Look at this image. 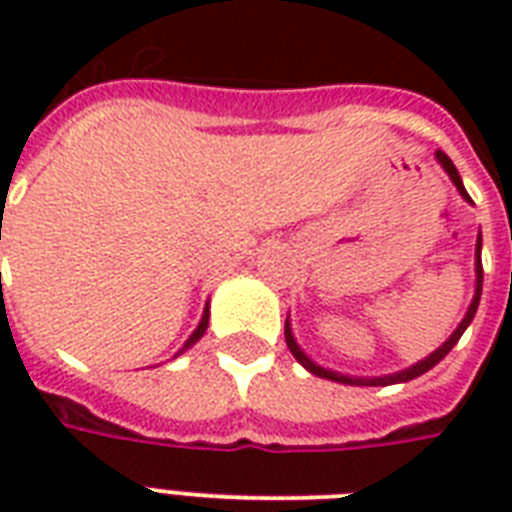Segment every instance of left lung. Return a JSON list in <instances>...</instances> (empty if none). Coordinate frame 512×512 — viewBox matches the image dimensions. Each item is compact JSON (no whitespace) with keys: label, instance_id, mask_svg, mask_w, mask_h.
Listing matches in <instances>:
<instances>
[{"label":"left lung","instance_id":"8db88e82","mask_svg":"<svg viewBox=\"0 0 512 512\" xmlns=\"http://www.w3.org/2000/svg\"><path fill=\"white\" fill-rule=\"evenodd\" d=\"M436 156H438V162H441V167H444V170L449 172V177H452V183L457 185V191H460L462 196H465V199L470 201L468 191H465V185H462V180H460V172H457V167H454V164H452V159H449V156H446L444 151H436ZM476 273H478L476 297H473V303H470L468 313H465V319H462L460 327L454 329V335L449 337V340H446L444 345H441V348L436 350V353H430V356L425 358V361L409 366V369H404V372L388 374V377H369V380H364V377H345V374H335V372H329V369H321V366L313 364L311 358L305 356L303 350L297 348L295 337H292V329H289V321H287V327H284V337H287V345H289V350H292V356H295L297 361H300V364H303L305 369H308V372L316 374V377H327V380L345 382V385H393V382H409V380H414V377H420V374L428 372V369H433V366H436L438 361H441V358H444L446 353H449V350L454 348V345H457V340H460V337H462V332L468 329V324H470V321H473V316H476L478 300H481V284H484V265H481V236H478V244H476Z\"/></svg>","mask_w":512,"mask_h":512}]
</instances>
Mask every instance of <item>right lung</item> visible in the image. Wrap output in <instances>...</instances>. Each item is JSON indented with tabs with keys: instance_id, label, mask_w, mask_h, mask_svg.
Instances as JSON below:
<instances>
[{
	"instance_id": "obj_1",
	"label": "right lung",
	"mask_w": 512,
	"mask_h": 512,
	"mask_svg": "<svg viewBox=\"0 0 512 512\" xmlns=\"http://www.w3.org/2000/svg\"><path fill=\"white\" fill-rule=\"evenodd\" d=\"M207 321H209V313L204 311V316H201V324H199V327H196V332H193V335L188 337V342H185V345H183V350H185V348H191L193 342L199 340V337L204 335V332H207ZM183 350H180V353H183Z\"/></svg>"
}]
</instances>
